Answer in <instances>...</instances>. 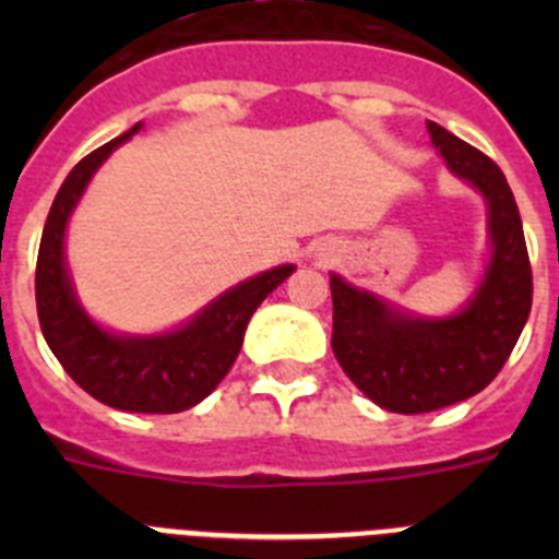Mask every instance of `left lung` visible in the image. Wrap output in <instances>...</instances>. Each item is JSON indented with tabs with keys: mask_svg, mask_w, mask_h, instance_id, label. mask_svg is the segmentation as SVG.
<instances>
[{
	"mask_svg": "<svg viewBox=\"0 0 559 559\" xmlns=\"http://www.w3.org/2000/svg\"><path fill=\"white\" fill-rule=\"evenodd\" d=\"M445 165L487 204L490 263L459 313L428 319L330 274L333 353L360 392L397 414L437 412L481 392L532 310V269L515 195L490 156L428 120Z\"/></svg>",
	"mask_w": 559,
	"mask_h": 559,
	"instance_id": "left-lung-1",
	"label": "left lung"
}]
</instances>
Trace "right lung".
Masks as SVG:
<instances>
[{
    "instance_id": "right-lung-1",
    "label": "right lung",
    "mask_w": 559,
    "mask_h": 559,
    "mask_svg": "<svg viewBox=\"0 0 559 559\" xmlns=\"http://www.w3.org/2000/svg\"><path fill=\"white\" fill-rule=\"evenodd\" d=\"M142 122L78 162L58 190L44 224L36 263V305L41 333L67 374L83 392L120 412L176 414L215 392L243 347L249 319L296 265H276L224 290L181 328L156 335L111 333L78 302L67 269L63 237L69 215L111 151L140 131Z\"/></svg>"
}]
</instances>
